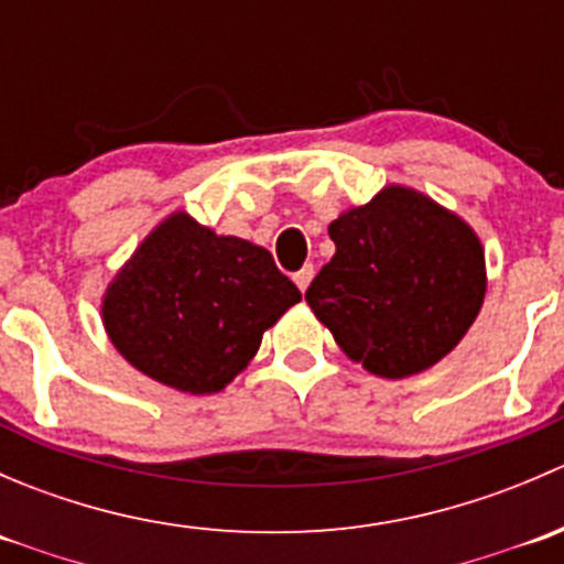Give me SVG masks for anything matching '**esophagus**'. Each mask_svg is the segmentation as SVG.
Returning a JSON list of instances; mask_svg holds the SVG:
<instances>
[{
  "label": "esophagus",
  "mask_w": 564,
  "mask_h": 564,
  "mask_svg": "<svg viewBox=\"0 0 564 564\" xmlns=\"http://www.w3.org/2000/svg\"><path fill=\"white\" fill-rule=\"evenodd\" d=\"M311 281H314V264H305L303 270L294 272V283H297L300 292H305L311 286Z\"/></svg>",
  "instance_id": "obj_1"
}]
</instances>
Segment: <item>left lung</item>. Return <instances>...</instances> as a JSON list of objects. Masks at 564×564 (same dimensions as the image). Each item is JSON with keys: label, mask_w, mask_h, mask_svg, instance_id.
<instances>
[{"label": "left lung", "mask_w": 564, "mask_h": 564, "mask_svg": "<svg viewBox=\"0 0 564 564\" xmlns=\"http://www.w3.org/2000/svg\"><path fill=\"white\" fill-rule=\"evenodd\" d=\"M327 231L335 256L305 300L349 360L403 379L456 349L486 297V253L469 224L388 185Z\"/></svg>", "instance_id": "obj_1"}]
</instances>
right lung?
Returning a JSON list of instances; mask_svg holds the SVG:
<instances>
[{
	"label": "right lung",
	"instance_id": "obj_1",
	"mask_svg": "<svg viewBox=\"0 0 564 564\" xmlns=\"http://www.w3.org/2000/svg\"><path fill=\"white\" fill-rule=\"evenodd\" d=\"M300 300L270 250L174 213L124 261L100 311L130 366L166 388L207 395L246 371L264 329Z\"/></svg>",
	"mask_w": 564,
	"mask_h": 564
}]
</instances>
